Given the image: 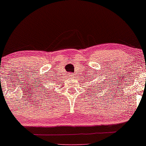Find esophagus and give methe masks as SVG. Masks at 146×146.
Segmentation results:
<instances>
[{"label": "esophagus", "instance_id": "obj_1", "mask_svg": "<svg viewBox=\"0 0 146 146\" xmlns=\"http://www.w3.org/2000/svg\"><path fill=\"white\" fill-rule=\"evenodd\" d=\"M68 76H70V77H72L73 76H74V74H73L72 73H69L68 74Z\"/></svg>", "mask_w": 146, "mask_h": 146}]
</instances>
